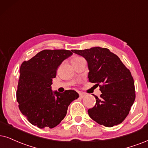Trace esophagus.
<instances>
[{"mask_svg": "<svg viewBox=\"0 0 148 148\" xmlns=\"http://www.w3.org/2000/svg\"><path fill=\"white\" fill-rule=\"evenodd\" d=\"M79 96H80L81 98H83L85 96V93H83V92H79Z\"/></svg>", "mask_w": 148, "mask_h": 148, "instance_id": "34e87169", "label": "esophagus"}]
</instances>
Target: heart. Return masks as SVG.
Listing matches in <instances>:
<instances>
[{"mask_svg":"<svg viewBox=\"0 0 148 148\" xmlns=\"http://www.w3.org/2000/svg\"><path fill=\"white\" fill-rule=\"evenodd\" d=\"M80 59H82V58L80 57H77V56H74V57H73L72 59V63L76 62V61L80 60Z\"/></svg>","mask_w":148,"mask_h":148,"instance_id":"heart-1","label":"heart"}]
</instances>
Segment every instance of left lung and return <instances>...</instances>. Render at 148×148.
Segmentation results:
<instances>
[{"label":"left lung","mask_w":148,"mask_h":148,"mask_svg":"<svg viewBox=\"0 0 148 148\" xmlns=\"http://www.w3.org/2000/svg\"><path fill=\"white\" fill-rule=\"evenodd\" d=\"M72 51L87 61L89 81L100 87V97L88 114L93 120L106 127L121 124L128 115L135 100L133 78L130 70L108 48L93 47Z\"/></svg>","instance_id":"obj_1"}]
</instances>
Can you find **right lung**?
Here are the masks:
<instances>
[{"mask_svg": "<svg viewBox=\"0 0 148 148\" xmlns=\"http://www.w3.org/2000/svg\"><path fill=\"white\" fill-rule=\"evenodd\" d=\"M72 54L67 50H44L22 63L16 98L20 111L31 124L40 128L57 126L79 96L72 89L63 93L51 89L58 67Z\"/></svg>", "mask_w": 148, "mask_h": 148, "instance_id": "1", "label": "right lung"}]
</instances>
